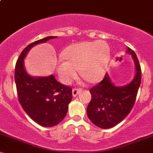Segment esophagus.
<instances>
[{"mask_svg": "<svg viewBox=\"0 0 153 153\" xmlns=\"http://www.w3.org/2000/svg\"><path fill=\"white\" fill-rule=\"evenodd\" d=\"M81 91V88H74L72 90V95L74 97L76 96Z\"/></svg>", "mask_w": 153, "mask_h": 153, "instance_id": "obj_1", "label": "esophagus"}]
</instances>
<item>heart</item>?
Segmentation results:
<instances>
[{
  "instance_id": "1",
  "label": "heart",
  "mask_w": 153,
  "mask_h": 153,
  "mask_svg": "<svg viewBox=\"0 0 153 153\" xmlns=\"http://www.w3.org/2000/svg\"><path fill=\"white\" fill-rule=\"evenodd\" d=\"M57 63V71L62 83H70L77 76L90 83L99 81L105 74L110 57V49L102 40L84 42L70 46Z\"/></svg>"
}]
</instances>
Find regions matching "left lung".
<instances>
[{"mask_svg":"<svg viewBox=\"0 0 153 153\" xmlns=\"http://www.w3.org/2000/svg\"><path fill=\"white\" fill-rule=\"evenodd\" d=\"M127 52L132 56L136 67L133 81L123 87L115 86L106 74L102 81L90 90L91 100L87 115L91 122L102 129L118 125L126 118L134 104L141 81V69L134 51L128 47Z\"/></svg>","mask_w":153,"mask_h":153,"instance_id":"8db88e82","label":"left lung"}]
</instances>
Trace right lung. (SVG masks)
<instances>
[{"label":"right lung","instance_id":"1","mask_svg":"<svg viewBox=\"0 0 153 153\" xmlns=\"http://www.w3.org/2000/svg\"><path fill=\"white\" fill-rule=\"evenodd\" d=\"M56 36L47 37L27 46L21 53L15 65L14 80L19 102L29 117L43 127H53L65 117L72 98V88L56 81L53 75L32 77L27 74L24 59L33 47Z\"/></svg>","mask_w":153,"mask_h":153}]
</instances>
